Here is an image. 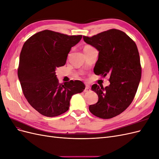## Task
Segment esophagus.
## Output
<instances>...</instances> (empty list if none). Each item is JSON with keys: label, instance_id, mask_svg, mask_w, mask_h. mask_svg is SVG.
I'll use <instances>...</instances> for the list:
<instances>
[{"label": "esophagus", "instance_id": "obj_1", "mask_svg": "<svg viewBox=\"0 0 159 159\" xmlns=\"http://www.w3.org/2000/svg\"><path fill=\"white\" fill-rule=\"evenodd\" d=\"M90 91V88L88 85H86L85 88V89H84V91L85 92H88V91Z\"/></svg>", "mask_w": 159, "mask_h": 159}]
</instances>
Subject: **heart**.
<instances>
[{
    "mask_svg": "<svg viewBox=\"0 0 159 159\" xmlns=\"http://www.w3.org/2000/svg\"><path fill=\"white\" fill-rule=\"evenodd\" d=\"M88 47H91L90 46H86L85 48H88Z\"/></svg>",
    "mask_w": 159,
    "mask_h": 159,
    "instance_id": "b5f03b06",
    "label": "heart"
}]
</instances>
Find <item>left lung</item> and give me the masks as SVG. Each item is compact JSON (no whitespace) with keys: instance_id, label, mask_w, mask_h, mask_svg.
<instances>
[{"instance_id":"left-lung-1","label":"left lung","mask_w":159,"mask_h":159,"mask_svg":"<svg viewBox=\"0 0 159 159\" xmlns=\"http://www.w3.org/2000/svg\"><path fill=\"white\" fill-rule=\"evenodd\" d=\"M83 38L99 52L94 73L110 75L109 85H92L91 89L99 99L89 105V110L99 118H113L131 103L140 82L141 67L137 45L125 33L117 29Z\"/></svg>"}]
</instances>
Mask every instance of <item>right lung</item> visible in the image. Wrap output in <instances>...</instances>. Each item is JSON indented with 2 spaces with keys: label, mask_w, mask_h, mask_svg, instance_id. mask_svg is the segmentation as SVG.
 I'll use <instances>...</instances> for the list:
<instances>
[{
  "label": "right lung",
  "mask_w": 159,
  "mask_h": 159,
  "mask_svg": "<svg viewBox=\"0 0 159 159\" xmlns=\"http://www.w3.org/2000/svg\"><path fill=\"white\" fill-rule=\"evenodd\" d=\"M82 38L45 30L35 34L22 48L18 76L28 102L46 117H56L69 109L74 94L85 86L80 80L58 82L56 70L66 64L71 47Z\"/></svg>",
  "instance_id": "obj_1"
}]
</instances>
